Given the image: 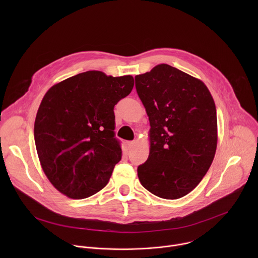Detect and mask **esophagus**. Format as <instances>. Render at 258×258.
I'll list each match as a JSON object with an SVG mask.
<instances>
[{
	"instance_id": "obj_1",
	"label": "esophagus",
	"mask_w": 258,
	"mask_h": 258,
	"mask_svg": "<svg viewBox=\"0 0 258 258\" xmlns=\"http://www.w3.org/2000/svg\"><path fill=\"white\" fill-rule=\"evenodd\" d=\"M135 144H136V142H135V141H128V142L126 143V145H127V147H128L130 149H131V148H133V147L135 146Z\"/></svg>"
}]
</instances>
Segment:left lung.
Masks as SVG:
<instances>
[{
	"instance_id": "1",
	"label": "left lung",
	"mask_w": 258,
	"mask_h": 258,
	"mask_svg": "<svg viewBox=\"0 0 258 258\" xmlns=\"http://www.w3.org/2000/svg\"><path fill=\"white\" fill-rule=\"evenodd\" d=\"M150 120V153L138 167L142 186L163 199H178L197 187L217 144L216 109L199 80L167 64L135 77Z\"/></svg>"
}]
</instances>
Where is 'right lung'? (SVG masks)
Segmentation results:
<instances>
[{
    "instance_id": "1",
    "label": "right lung",
    "mask_w": 258,
    "mask_h": 258,
    "mask_svg": "<svg viewBox=\"0 0 258 258\" xmlns=\"http://www.w3.org/2000/svg\"><path fill=\"white\" fill-rule=\"evenodd\" d=\"M134 88L131 76L86 71L53 86L34 121V142L52 185L72 199L102 190L121 159L114 106Z\"/></svg>"
}]
</instances>
